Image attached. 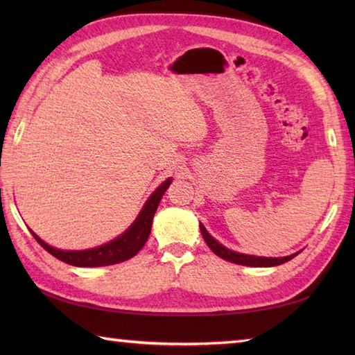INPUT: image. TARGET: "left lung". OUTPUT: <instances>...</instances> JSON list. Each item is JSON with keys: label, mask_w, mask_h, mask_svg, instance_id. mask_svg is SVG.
Instances as JSON below:
<instances>
[{"label": "left lung", "mask_w": 355, "mask_h": 355, "mask_svg": "<svg viewBox=\"0 0 355 355\" xmlns=\"http://www.w3.org/2000/svg\"><path fill=\"white\" fill-rule=\"evenodd\" d=\"M200 230L201 235L205 238L206 244L209 245L210 250H212L215 254L220 256V258L233 262V263H239V266H247V267H275V266H281V263L293 259L294 256H297L300 252L293 253L290 256H284V258H263V256H253V254H244V253H238L233 252L230 248L224 247L221 243L210 235V233L206 230L205 225L200 223Z\"/></svg>", "instance_id": "8db88e82"}]
</instances>
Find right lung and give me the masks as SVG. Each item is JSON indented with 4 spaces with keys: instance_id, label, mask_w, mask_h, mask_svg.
I'll return each mask as SVG.
<instances>
[{
    "instance_id": "1",
    "label": "right lung",
    "mask_w": 355,
    "mask_h": 355,
    "mask_svg": "<svg viewBox=\"0 0 355 355\" xmlns=\"http://www.w3.org/2000/svg\"><path fill=\"white\" fill-rule=\"evenodd\" d=\"M171 183L172 178H168L150 193V197L146 200L145 206L140 210L139 216L135 218V221L122 233V235L99 247L88 248V250H61V248L49 245L45 241L37 236L35 232H32V235L37 243L42 245L44 250H47L59 261L70 263V266L74 267H103L128 261L131 259L132 256L137 254L148 241L150 227H153L155 210L158 205H160V200L166 189L171 186Z\"/></svg>"
}]
</instances>
